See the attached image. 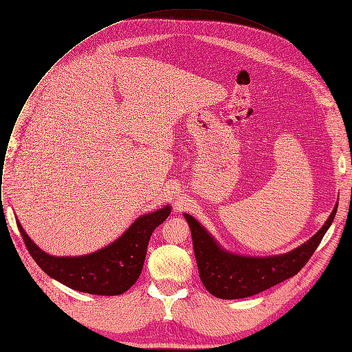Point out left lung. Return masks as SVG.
<instances>
[{"label": "left lung", "mask_w": 352, "mask_h": 352, "mask_svg": "<svg viewBox=\"0 0 352 352\" xmlns=\"http://www.w3.org/2000/svg\"><path fill=\"white\" fill-rule=\"evenodd\" d=\"M337 213V205L324 226L305 243L284 255L254 258L224 250L216 239L190 214H184L190 234L199 276L206 289L221 299H238L259 294L295 276L302 269Z\"/></svg>", "instance_id": "obj_1"}]
</instances>
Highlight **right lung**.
<instances>
[{"label":"right lung","instance_id":"add662e5","mask_svg":"<svg viewBox=\"0 0 352 352\" xmlns=\"http://www.w3.org/2000/svg\"><path fill=\"white\" fill-rule=\"evenodd\" d=\"M171 213L164 206L153 213L140 216L113 243L83 256H52L29 238L16 221L33 261L50 277L64 285L94 295H120L128 291L139 278L152 232Z\"/></svg>","mask_w":352,"mask_h":352}]
</instances>
